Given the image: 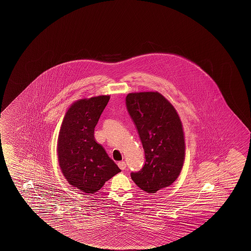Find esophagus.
Listing matches in <instances>:
<instances>
[{"mask_svg":"<svg viewBox=\"0 0 251 251\" xmlns=\"http://www.w3.org/2000/svg\"><path fill=\"white\" fill-rule=\"evenodd\" d=\"M118 166H119V168L121 169V170H125V168H126V163L124 162V161H121V162H118Z\"/></svg>","mask_w":251,"mask_h":251,"instance_id":"obj_1","label":"esophagus"}]
</instances>
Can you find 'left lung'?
<instances>
[{
    "mask_svg": "<svg viewBox=\"0 0 251 251\" xmlns=\"http://www.w3.org/2000/svg\"><path fill=\"white\" fill-rule=\"evenodd\" d=\"M126 107L143 144L145 163L132 180L144 192L155 193L177 179L185 160V138L179 116L157 92L131 93Z\"/></svg>",
    "mask_w": 251,
    "mask_h": 251,
    "instance_id": "8db88e82",
    "label": "left lung"
}]
</instances>
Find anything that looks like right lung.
<instances>
[{
    "mask_svg": "<svg viewBox=\"0 0 251 251\" xmlns=\"http://www.w3.org/2000/svg\"><path fill=\"white\" fill-rule=\"evenodd\" d=\"M110 99L100 95L78 100L66 112L58 140V163L74 187L95 193L121 170L95 141V127Z\"/></svg>",
    "mask_w": 251,
    "mask_h": 251,
    "instance_id": "obj_1",
    "label": "right lung"
}]
</instances>
